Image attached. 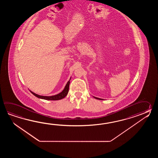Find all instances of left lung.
<instances>
[{
	"instance_id": "1",
	"label": "left lung",
	"mask_w": 158,
	"mask_h": 158,
	"mask_svg": "<svg viewBox=\"0 0 158 158\" xmlns=\"http://www.w3.org/2000/svg\"><path fill=\"white\" fill-rule=\"evenodd\" d=\"M94 98H95V99H99V100H103L102 99H101V98H99L95 97H94Z\"/></svg>"
}]
</instances>
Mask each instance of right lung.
<instances>
[{
	"mask_svg": "<svg viewBox=\"0 0 158 158\" xmlns=\"http://www.w3.org/2000/svg\"><path fill=\"white\" fill-rule=\"evenodd\" d=\"M70 80L68 81L67 84H66L65 86L64 87V90L62 91L59 94L52 95V96H42V95H40L38 94L34 93L32 92L31 91H30V92L33 94L34 96L36 97L40 98V99H43L45 100H48V101H57V100H60L61 99L64 98L67 95L69 91V84H70Z\"/></svg>",
	"mask_w": 158,
	"mask_h": 158,
	"instance_id": "right-lung-1",
	"label": "right lung"
}]
</instances>
